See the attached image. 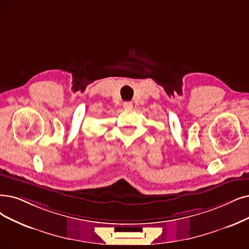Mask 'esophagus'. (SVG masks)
Returning a JSON list of instances; mask_svg holds the SVG:
<instances>
[{
    "label": "esophagus",
    "instance_id": "1",
    "mask_svg": "<svg viewBox=\"0 0 249 249\" xmlns=\"http://www.w3.org/2000/svg\"><path fill=\"white\" fill-rule=\"evenodd\" d=\"M124 108L125 109H132L133 108V103L130 101H126L124 103Z\"/></svg>",
    "mask_w": 249,
    "mask_h": 249
}]
</instances>
